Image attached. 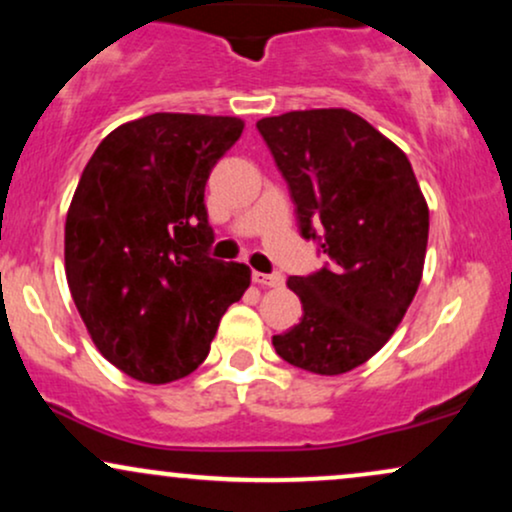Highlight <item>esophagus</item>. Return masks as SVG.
<instances>
[{"label":"esophagus","mask_w":512,"mask_h":512,"mask_svg":"<svg viewBox=\"0 0 512 512\" xmlns=\"http://www.w3.org/2000/svg\"><path fill=\"white\" fill-rule=\"evenodd\" d=\"M252 281L260 286H269V289H276V286L284 284V276L281 274H262V272H252Z\"/></svg>","instance_id":"esophagus-1"}]
</instances>
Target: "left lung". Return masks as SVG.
<instances>
[{
	"label": "left lung",
	"instance_id": "8db88e82",
	"mask_svg": "<svg viewBox=\"0 0 512 512\" xmlns=\"http://www.w3.org/2000/svg\"><path fill=\"white\" fill-rule=\"evenodd\" d=\"M296 204L298 231L327 255L291 276L303 317L274 334L276 354L317 375L349 373L383 349L424 272L428 207L409 158L344 108L257 122Z\"/></svg>",
	"mask_w": 512,
	"mask_h": 512
}]
</instances>
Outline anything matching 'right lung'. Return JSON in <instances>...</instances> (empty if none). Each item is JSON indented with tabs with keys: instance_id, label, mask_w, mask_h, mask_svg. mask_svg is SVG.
I'll use <instances>...</instances> for the list:
<instances>
[{
	"instance_id": "right-lung-1",
	"label": "right lung",
	"mask_w": 512,
	"mask_h": 512,
	"mask_svg": "<svg viewBox=\"0 0 512 512\" xmlns=\"http://www.w3.org/2000/svg\"><path fill=\"white\" fill-rule=\"evenodd\" d=\"M238 117L154 113L93 151L64 226L69 291L98 351L142 383L185 378L209 354L250 269L209 257L204 187L243 134Z\"/></svg>"
}]
</instances>
